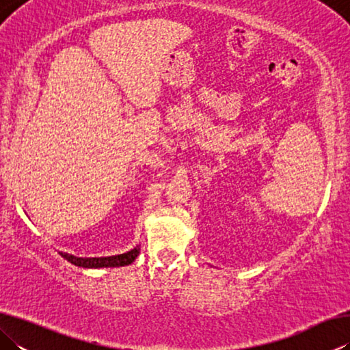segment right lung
Here are the masks:
<instances>
[{
    "instance_id": "right-lung-1",
    "label": "right lung",
    "mask_w": 350,
    "mask_h": 350,
    "mask_svg": "<svg viewBox=\"0 0 350 350\" xmlns=\"http://www.w3.org/2000/svg\"><path fill=\"white\" fill-rule=\"evenodd\" d=\"M140 248L135 247L131 252L123 253V254H116V256H108V258H75L72 254L68 253H60L62 256L69 260L70 264L79 265V267H86V269H100V267H123V265H129L134 262V259L139 256Z\"/></svg>"
}]
</instances>
